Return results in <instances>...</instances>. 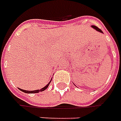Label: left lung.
<instances>
[{"instance_id":"obj_1","label":"left lung","mask_w":121,"mask_h":121,"mask_svg":"<svg viewBox=\"0 0 121 121\" xmlns=\"http://www.w3.org/2000/svg\"><path fill=\"white\" fill-rule=\"evenodd\" d=\"M91 27H92V28H95V29L96 30H97V31H99V32L103 33V31H102V30H100V28H98V27H97V26H95V25H92V26H91Z\"/></svg>"}]
</instances>
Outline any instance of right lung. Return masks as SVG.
<instances>
[{
	"label": "right lung",
	"instance_id": "1",
	"mask_svg": "<svg viewBox=\"0 0 121 121\" xmlns=\"http://www.w3.org/2000/svg\"><path fill=\"white\" fill-rule=\"evenodd\" d=\"M51 81L48 83L47 85H46L44 87H43V89H40V90H35V91H25V90H23V89H20V91H21L22 92H24V93H39V92H42V91H44V90H46V89H47L49 84L51 83Z\"/></svg>",
	"mask_w": 121,
	"mask_h": 121
}]
</instances>
